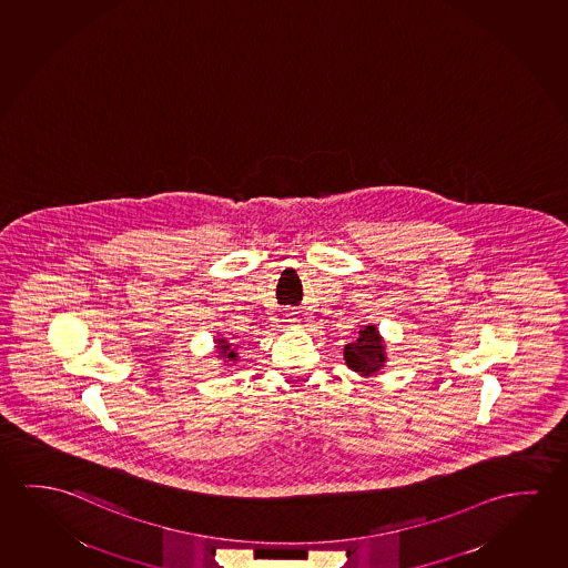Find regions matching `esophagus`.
<instances>
[{"instance_id":"esophagus-1","label":"esophagus","mask_w":568,"mask_h":568,"mask_svg":"<svg viewBox=\"0 0 568 568\" xmlns=\"http://www.w3.org/2000/svg\"><path fill=\"white\" fill-rule=\"evenodd\" d=\"M285 323H287L288 326H298L301 318H298L297 313H287V315H285Z\"/></svg>"}]
</instances>
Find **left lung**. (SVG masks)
<instances>
[{
	"instance_id": "1",
	"label": "left lung",
	"mask_w": 568,
	"mask_h": 568,
	"mask_svg": "<svg viewBox=\"0 0 568 568\" xmlns=\"http://www.w3.org/2000/svg\"><path fill=\"white\" fill-rule=\"evenodd\" d=\"M344 362L362 377L382 374L387 364V346L376 324L362 326L356 341L344 346Z\"/></svg>"
}]
</instances>
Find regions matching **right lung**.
Returning a JSON list of instances; mask_svg holds the SVG:
<instances>
[{"mask_svg":"<svg viewBox=\"0 0 568 568\" xmlns=\"http://www.w3.org/2000/svg\"><path fill=\"white\" fill-rule=\"evenodd\" d=\"M214 344H216L214 346V349H216L214 356L222 359L227 367L236 366V362L240 359L236 344H232V342L227 341L226 336H220V334L214 338Z\"/></svg>","mask_w":568,"mask_h":568,"instance_id":"right-lung-1","label":"right lung"}]
</instances>
